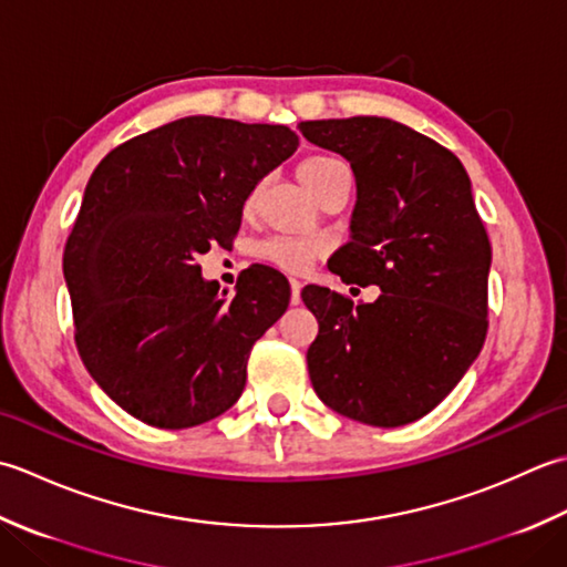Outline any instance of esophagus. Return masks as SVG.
<instances>
[{
    "instance_id": "34e87169",
    "label": "esophagus",
    "mask_w": 567,
    "mask_h": 567,
    "mask_svg": "<svg viewBox=\"0 0 567 567\" xmlns=\"http://www.w3.org/2000/svg\"><path fill=\"white\" fill-rule=\"evenodd\" d=\"M300 288H303V284H300L298 279H291V303L293 306L300 303Z\"/></svg>"
}]
</instances>
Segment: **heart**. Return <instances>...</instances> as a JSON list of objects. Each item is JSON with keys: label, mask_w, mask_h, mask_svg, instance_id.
<instances>
[{"label": "heart", "mask_w": 567, "mask_h": 567, "mask_svg": "<svg viewBox=\"0 0 567 567\" xmlns=\"http://www.w3.org/2000/svg\"><path fill=\"white\" fill-rule=\"evenodd\" d=\"M338 171H348L338 158L308 156L306 161H300L298 178H300V183H303L308 193H313L322 181L330 178L332 173H338ZM322 249H326V245H322V241L316 237L276 235V237L259 241L257 257L281 271H303L310 261L320 257Z\"/></svg>", "instance_id": "b5f03b06"}]
</instances>
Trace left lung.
Listing matches in <instances>:
<instances>
[{
  "instance_id": "left-lung-1",
  "label": "left lung",
  "mask_w": 567,
  "mask_h": 567,
  "mask_svg": "<svg viewBox=\"0 0 567 567\" xmlns=\"http://www.w3.org/2000/svg\"><path fill=\"white\" fill-rule=\"evenodd\" d=\"M300 132L348 158L357 181L352 239L328 269L381 288L374 303L326 286L300 291L318 318L310 381L352 421L413 423L457 386L487 338L492 247L470 176L453 152L394 120H316Z\"/></svg>"
}]
</instances>
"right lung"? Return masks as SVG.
<instances>
[{"label": "right lung", "mask_w": 567, "mask_h": 567, "mask_svg": "<svg viewBox=\"0 0 567 567\" xmlns=\"http://www.w3.org/2000/svg\"><path fill=\"white\" fill-rule=\"evenodd\" d=\"M296 148L284 124L183 117L92 171L63 276L80 360L134 419L193 429L245 391L251 344L286 313L291 286L251 267L227 298L198 257L233 245L245 200Z\"/></svg>", "instance_id": "obj_1"}]
</instances>
